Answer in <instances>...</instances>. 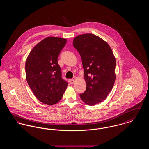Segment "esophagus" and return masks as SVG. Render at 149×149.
I'll return each instance as SVG.
<instances>
[{"mask_svg":"<svg viewBox=\"0 0 149 149\" xmlns=\"http://www.w3.org/2000/svg\"><path fill=\"white\" fill-rule=\"evenodd\" d=\"M69 82H70V83L71 84H73L74 83L75 81H74V79H69Z\"/></svg>","mask_w":149,"mask_h":149,"instance_id":"obj_1","label":"esophagus"}]
</instances>
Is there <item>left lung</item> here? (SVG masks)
I'll list each match as a JSON object with an SVG mask.
<instances>
[{
	"label": "left lung",
	"instance_id": "obj_1",
	"mask_svg": "<svg viewBox=\"0 0 149 149\" xmlns=\"http://www.w3.org/2000/svg\"><path fill=\"white\" fill-rule=\"evenodd\" d=\"M73 46L81 58L86 84L80 97L86 104L94 106L106 99L113 88L116 58L109 45L93 34L77 36Z\"/></svg>",
	"mask_w": 149,
	"mask_h": 149
}]
</instances>
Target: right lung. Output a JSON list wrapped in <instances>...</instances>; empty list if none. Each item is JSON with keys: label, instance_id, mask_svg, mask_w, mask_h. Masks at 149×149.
<instances>
[{"label": "right lung", "instance_id": "right-lung-1", "mask_svg": "<svg viewBox=\"0 0 149 149\" xmlns=\"http://www.w3.org/2000/svg\"><path fill=\"white\" fill-rule=\"evenodd\" d=\"M66 40L48 37L37 43L26 60V79L36 98L44 104L54 105L63 97L68 83L62 78L57 63Z\"/></svg>", "mask_w": 149, "mask_h": 149}]
</instances>
